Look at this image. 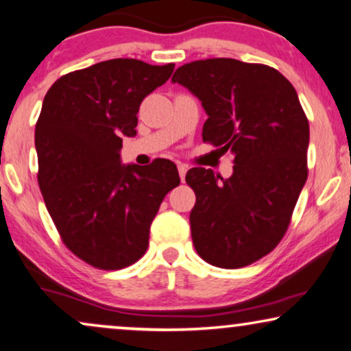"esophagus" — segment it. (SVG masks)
<instances>
[{
  "label": "esophagus",
  "instance_id": "1",
  "mask_svg": "<svg viewBox=\"0 0 351 351\" xmlns=\"http://www.w3.org/2000/svg\"><path fill=\"white\" fill-rule=\"evenodd\" d=\"M186 171H188V165H186V163H178V173H180L181 181H184Z\"/></svg>",
  "mask_w": 351,
  "mask_h": 351
}]
</instances>
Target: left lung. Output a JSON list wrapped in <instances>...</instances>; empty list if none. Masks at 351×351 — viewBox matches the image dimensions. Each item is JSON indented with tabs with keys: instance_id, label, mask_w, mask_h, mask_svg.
<instances>
[{
	"instance_id": "obj_1",
	"label": "left lung",
	"mask_w": 351,
	"mask_h": 351,
	"mask_svg": "<svg viewBox=\"0 0 351 351\" xmlns=\"http://www.w3.org/2000/svg\"><path fill=\"white\" fill-rule=\"evenodd\" d=\"M171 82L202 102L204 143L234 156L228 180L202 167L186 173L195 250L218 268L254 263L286 234L308 176L310 125L295 88L269 65L226 58L181 65Z\"/></svg>"
}]
</instances>
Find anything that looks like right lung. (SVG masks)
<instances>
[{
	"label": "right lung",
	"instance_id": "right-lung-1",
	"mask_svg": "<svg viewBox=\"0 0 351 351\" xmlns=\"http://www.w3.org/2000/svg\"><path fill=\"white\" fill-rule=\"evenodd\" d=\"M175 64L110 59L62 75L46 93L35 127L38 184L65 247L99 269L146 254L162 200L180 184L167 158L121 165V138L134 136L144 97Z\"/></svg>",
	"mask_w": 351,
	"mask_h": 351
}]
</instances>
